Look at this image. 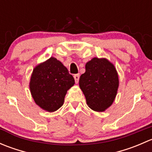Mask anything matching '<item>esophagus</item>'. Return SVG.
I'll list each match as a JSON object with an SVG mask.
<instances>
[{
    "mask_svg": "<svg viewBox=\"0 0 152 152\" xmlns=\"http://www.w3.org/2000/svg\"><path fill=\"white\" fill-rule=\"evenodd\" d=\"M73 77H74L75 82H76V84H78V82H79V73H78V74H75L74 76H73Z\"/></svg>",
    "mask_w": 152,
    "mask_h": 152,
    "instance_id": "esophagus-1",
    "label": "esophagus"
}]
</instances>
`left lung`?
<instances>
[{
    "label": "left lung",
    "mask_w": 152,
    "mask_h": 152,
    "mask_svg": "<svg viewBox=\"0 0 152 152\" xmlns=\"http://www.w3.org/2000/svg\"><path fill=\"white\" fill-rule=\"evenodd\" d=\"M118 75L114 65L105 58L94 57L86 63L79 87L87 104L94 111L103 112L112 105L117 95Z\"/></svg>",
    "instance_id": "8db88e82"
}]
</instances>
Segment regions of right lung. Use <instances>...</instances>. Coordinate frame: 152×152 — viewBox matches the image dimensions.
Returning <instances> with one entry per match:
<instances>
[{
	"label": "right lung",
	"instance_id": "add662e5",
	"mask_svg": "<svg viewBox=\"0 0 152 152\" xmlns=\"http://www.w3.org/2000/svg\"><path fill=\"white\" fill-rule=\"evenodd\" d=\"M74 84L73 76L62 62L50 57L34 68L29 87L35 103L51 113L63 105L67 91Z\"/></svg>",
	"mask_w": 152,
	"mask_h": 152
}]
</instances>
